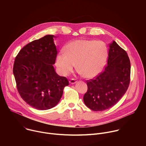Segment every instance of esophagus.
I'll list each match as a JSON object with an SVG mask.
<instances>
[{"label":"esophagus","instance_id":"obj_1","mask_svg":"<svg viewBox=\"0 0 146 146\" xmlns=\"http://www.w3.org/2000/svg\"><path fill=\"white\" fill-rule=\"evenodd\" d=\"M69 82H70V84H75V83L77 82V80L74 78H72L69 81Z\"/></svg>","mask_w":146,"mask_h":146}]
</instances>
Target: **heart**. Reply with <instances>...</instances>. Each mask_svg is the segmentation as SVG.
I'll use <instances>...</instances> for the list:
<instances>
[{
	"mask_svg": "<svg viewBox=\"0 0 146 146\" xmlns=\"http://www.w3.org/2000/svg\"><path fill=\"white\" fill-rule=\"evenodd\" d=\"M64 53L56 58L55 64L60 73L64 76L71 73L76 64L81 75L87 78L98 76L105 65L108 48L103 41L91 40H76L69 43Z\"/></svg>",
	"mask_w": 146,
	"mask_h": 146,
	"instance_id": "b5f03b06",
	"label": "heart"
}]
</instances>
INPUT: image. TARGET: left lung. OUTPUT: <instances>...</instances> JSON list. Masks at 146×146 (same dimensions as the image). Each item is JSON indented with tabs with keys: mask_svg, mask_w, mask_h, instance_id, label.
<instances>
[{
	"mask_svg": "<svg viewBox=\"0 0 146 146\" xmlns=\"http://www.w3.org/2000/svg\"><path fill=\"white\" fill-rule=\"evenodd\" d=\"M108 65L94 79L87 81L83 100L95 111L112 108L125 94L130 82L131 63L127 52L115 41L109 44Z\"/></svg>",
	"mask_w": 146,
	"mask_h": 146,
	"instance_id": "1",
	"label": "left lung"
}]
</instances>
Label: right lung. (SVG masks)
Here are the masks:
<instances>
[{
    "mask_svg": "<svg viewBox=\"0 0 146 146\" xmlns=\"http://www.w3.org/2000/svg\"><path fill=\"white\" fill-rule=\"evenodd\" d=\"M54 38L48 35L32 41L19 51L14 60L17 90L27 103L37 110L55 106L69 85L67 78L58 75L52 65L58 53Z\"/></svg>",
    "mask_w": 146,
    "mask_h": 146,
    "instance_id": "1",
    "label": "right lung"
}]
</instances>
